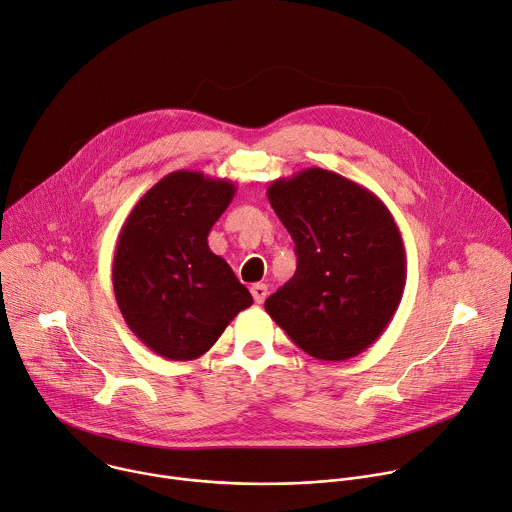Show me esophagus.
I'll return each mask as SVG.
<instances>
[{
	"label": "esophagus",
	"mask_w": 512,
	"mask_h": 512,
	"mask_svg": "<svg viewBox=\"0 0 512 512\" xmlns=\"http://www.w3.org/2000/svg\"><path fill=\"white\" fill-rule=\"evenodd\" d=\"M251 296L255 300V304H263L267 298V285L265 283H253L251 285Z\"/></svg>",
	"instance_id": "1"
}]
</instances>
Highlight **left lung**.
<instances>
[{
	"mask_svg": "<svg viewBox=\"0 0 512 512\" xmlns=\"http://www.w3.org/2000/svg\"><path fill=\"white\" fill-rule=\"evenodd\" d=\"M267 198L296 243L298 269L265 312L318 360L367 350L395 316L407 279L393 214L369 188L322 168L273 180Z\"/></svg>",
	"mask_w": 512,
	"mask_h": 512,
	"instance_id": "1",
	"label": "left lung"
}]
</instances>
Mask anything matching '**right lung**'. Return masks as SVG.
<instances>
[{"label":"right lung","mask_w":512,"mask_h":512,"mask_svg":"<svg viewBox=\"0 0 512 512\" xmlns=\"http://www.w3.org/2000/svg\"><path fill=\"white\" fill-rule=\"evenodd\" d=\"M235 192L231 180L178 170L145 192L125 218L113 259L115 300L129 330L158 356H202L253 304L249 289L206 241Z\"/></svg>","instance_id":"add662e5"}]
</instances>
